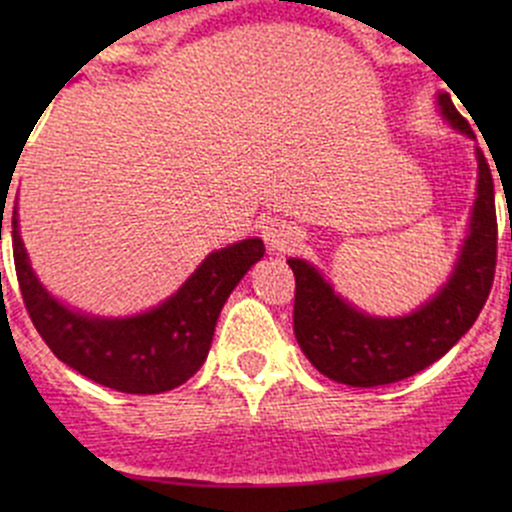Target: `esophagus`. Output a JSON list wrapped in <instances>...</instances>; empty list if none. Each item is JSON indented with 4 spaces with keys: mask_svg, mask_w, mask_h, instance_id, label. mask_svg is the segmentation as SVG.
I'll return each mask as SVG.
<instances>
[{
    "mask_svg": "<svg viewBox=\"0 0 512 512\" xmlns=\"http://www.w3.org/2000/svg\"><path fill=\"white\" fill-rule=\"evenodd\" d=\"M262 240H265L267 250H270L272 255H289V252H294V247L299 245L297 232H294L287 223H275V220L262 227Z\"/></svg>",
    "mask_w": 512,
    "mask_h": 512,
    "instance_id": "34e87169",
    "label": "esophagus"
}]
</instances>
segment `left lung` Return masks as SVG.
<instances>
[{
  "label": "left lung",
  "instance_id": "1",
  "mask_svg": "<svg viewBox=\"0 0 512 512\" xmlns=\"http://www.w3.org/2000/svg\"><path fill=\"white\" fill-rule=\"evenodd\" d=\"M441 116L463 136H473L451 96L438 94ZM476 203L468 235L446 285L404 317H374L339 297L322 272L292 257L294 337L319 374L337 384L371 386L409 379L441 359L478 319L495 277L498 220L493 175L480 148ZM512 237V230H510Z\"/></svg>",
  "mask_w": 512,
  "mask_h": 512
}]
</instances>
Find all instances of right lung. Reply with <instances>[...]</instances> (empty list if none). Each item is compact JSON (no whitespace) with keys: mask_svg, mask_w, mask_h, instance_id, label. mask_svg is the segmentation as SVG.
I'll list each match as a JSON object with an SVG mask.
<instances>
[{"mask_svg":"<svg viewBox=\"0 0 512 512\" xmlns=\"http://www.w3.org/2000/svg\"><path fill=\"white\" fill-rule=\"evenodd\" d=\"M12 247L27 312L56 359L123 394H160L185 384L208 359L230 292L265 255L260 237H247L210 252L185 285L158 307L133 317H94L66 307L41 285L19 235L17 208Z\"/></svg>","mask_w":512,"mask_h":512,"instance_id":"obj_1","label":"right lung"}]
</instances>
